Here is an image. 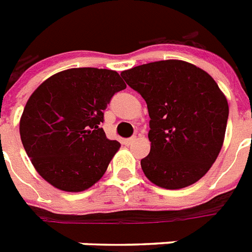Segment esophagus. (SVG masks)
I'll use <instances>...</instances> for the list:
<instances>
[{
  "mask_svg": "<svg viewBox=\"0 0 252 252\" xmlns=\"http://www.w3.org/2000/svg\"><path fill=\"white\" fill-rule=\"evenodd\" d=\"M136 141H137V138L130 137V138H126V140H124V144H126V145H132V144H133V142H136Z\"/></svg>",
  "mask_w": 252,
  "mask_h": 252,
  "instance_id": "esophagus-1",
  "label": "esophagus"
}]
</instances>
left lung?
<instances>
[{
	"instance_id": "8db88e82",
	"label": "left lung",
	"mask_w": 252,
	"mask_h": 252,
	"mask_svg": "<svg viewBox=\"0 0 252 252\" xmlns=\"http://www.w3.org/2000/svg\"><path fill=\"white\" fill-rule=\"evenodd\" d=\"M145 99L150 116V153L142 171L158 187L196 183L222 148L229 104L205 70L182 60H162L122 72Z\"/></svg>"
}]
</instances>
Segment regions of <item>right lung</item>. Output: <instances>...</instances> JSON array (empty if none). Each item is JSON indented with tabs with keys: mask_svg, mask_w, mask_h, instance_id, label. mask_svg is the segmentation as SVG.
I'll return each mask as SVG.
<instances>
[{
	"mask_svg": "<svg viewBox=\"0 0 252 252\" xmlns=\"http://www.w3.org/2000/svg\"><path fill=\"white\" fill-rule=\"evenodd\" d=\"M126 87L118 72L96 68L66 69L39 85L26 103L19 133L43 179L81 192L104 175L120 144L99 124L112 95Z\"/></svg>",
	"mask_w": 252,
	"mask_h": 252,
	"instance_id": "add662e5",
	"label": "right lung"
}]
</instances>
